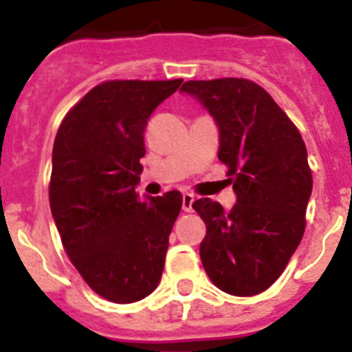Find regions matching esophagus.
<instances>
[{
  "mask_svg": "<svg viewBox=\"0 0 352 352\" xmlns=\"http://www.w3.org/2000/svg\"><path fill=\"white\" fill-rule=\"evenodd\" d=\"M193 202L195 197L191 193L182 195V208H184V212H191L193 210Z\"/></svg>",
  "mask_w": 352,
  "mask_h": 352,
  "instance_id": "obj_1",
  "label": "esophagus"
}]
</instances>
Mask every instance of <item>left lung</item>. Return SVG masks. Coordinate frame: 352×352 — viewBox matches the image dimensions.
<instances>
[{
  "mask_svg": "<svg viewBox=\"0 0 352 352\" xmlns=\"http://www.w3.org/2000/svg\"><path fill=\"white\" fill-rule=\"evenodd\" d=\"M219 129V153L232 176L236 204L199 199L206 223L201 261L212 283L234 296L266 291L281 276L306 229L311 197L307 150L294 123L268 91L245 78L189 80Z\"/></svg>",
  "mask_w": 352,
  "mask_h": 352,
  "instance_id": "8db88e82",
  "label": "left lung"
}]
</instances>
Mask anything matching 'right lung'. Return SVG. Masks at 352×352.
<instances>
[{"label":"right lung","mask_w":352,"mask_h":352,"mask_svg":"<svg viewBox=\"0 0 352 352\" xmlns=\"http://www.w3.org/2000/svg\"><path fill=\"white\" fill-rule=\"evenodd\" d=\"M184 80L102 82L61 122L50 210L74 268L99 296L131 304L155 291L182 193L138 199L144 129Z\"/></svg>","instance_id":"1"}]
</instances>
